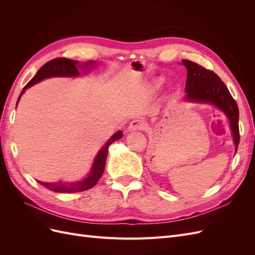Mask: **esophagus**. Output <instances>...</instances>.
Returning <instances> with one entry per match:
<instances>
[{
    "label": "esophagus",
    "mask_w": 255,
    "mask_h": 255,
    "mask_svg": "<svg viewBox=\"0 0 255 255\" xmlns=\"http://www.w3.org/2000/svg\"><path fill=\"white\" fill-rule=\"evenodd\" d=\"M146 128L145 122L140 119H135L129 123L128 130H142Z\"/></svg>",
    "instance_id": "obj_1"
}]
</instances>
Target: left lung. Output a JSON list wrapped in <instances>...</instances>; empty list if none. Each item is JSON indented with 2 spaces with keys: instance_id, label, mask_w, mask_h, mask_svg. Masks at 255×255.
I'll return each instance as SVG.
<instances>
[{
  "instance_id": "8db88e82",
  "label": "left lung",
  "mask_w": 255,
  "mask_h": 255,
  "mask_svg": "<svg viewBox=\"0 0 255 255\" xmlns=\"http://www.w3.org/2000/svg\"><path fill=\"white\" fill-rule=\"evenodd\" d=\"M182 63L187 69V80L185 86V91L187 94L185 98L191 101L215 104L223 111L230 119L231 129L234 136L235 151H237L241 138L238 127L239 111L237 103L230 94L226 84L215 72L189 59H183Z\"/></svg>"
}]
</instances>
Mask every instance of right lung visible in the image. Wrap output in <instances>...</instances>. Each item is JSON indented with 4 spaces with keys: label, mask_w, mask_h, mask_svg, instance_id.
Instances as JSON below:
<instances>
[{
    "label": "right lung",
    "mask_w": 255,
    "mask_h": 255,
    "mask_svg": "<svg viewBox=\"0 0 255 255\" xmlns=\"http://www.w3.org/2000/svg\"><path fill=\"white\" fill-rule=\"evenodd\" d=\"M78 65L79 61L76 60H71L65 57H58L55 59H52L48 61L47 64H44L34 78L30 80L26 85L25 87L23 88L21 95L24 92V90L28 87L32 86V85L40 82L41 80L45 78H50V76H76L79 75L80 72L78 70ZM87 65H92V61H90ZM21 95L19 96L18 101L21 98ZM122 137V132L119 130V132L113 135V137L110 139V141L107 142L103 148L100 150L98 153V155L95 159L94 166H92L91 172L87 179H85L84 181L76 182L73 184H64V183H44V182H39L42 186L47 187L49 190L55 191V192H64V194H72V192H79V191H84L90 189L91 187H94L95 185L98 183L100 180V177L102 176L104 168H105V163H106V157H107V152H109V146L116 140L120 139Z\"/></svg>",
    "instance_id": "add662e5"
}]
</instances>
